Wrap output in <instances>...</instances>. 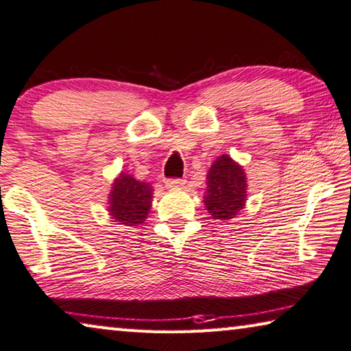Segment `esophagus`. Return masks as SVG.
Instances as JSON below:
<instances>
[{
	"label": "esophagus",
	"mask_w": 351,
	"mask_h": 351,
	"mask_svg": "<svg viewBox=\"0 0 351 351\" xmlns=\"http://www.w3.org/2000/svg\"><path fill=\"white\" fill-rule=\"evenodd\" d=\"M186 183L185 179H168L165 180V185L168 188H180Z\"/></svg>",
	"instance_id": "esophagus-1"
}]
</instances>
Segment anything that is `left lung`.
I'll list each match as a JSON object with an SVG mask.
<instances>
[{
  "mask_svg": "<svg viewBox=\"0 0 351 351\" xmlns=\"http://www.w3.org/2000/svg\"><path fill=\"white\" fill-rule=\"evenodd\" d=\"M208 191L205 206L213 219L230 220L247 200V176L228 156L219 157L208 171Z\"/></svg>",
  "mask_w": 351,
  "mask_h": 351,
  "instance_id": "left-lung-1",
  "label": "left lung"
}]
</instances>
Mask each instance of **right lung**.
Here are the masks:
<instances>
[{
	"mask_svg": "<svg viewBox=\"0 0 351 351\" xmlns=\"http://www.w3.org/2000/svg\"><path fill=\"white\" fill-rule=\"evenodd\" d=\"M151 200L152 188L149 183L138 182L132 176L121 172L109 194V213L114 222L120 225H140L151 210Z\"/></svg>",
	"mask_w": 351,
	"mask_h": 351,
	"instance_id": "1",
	"label": "right lung"
}]
</instances>
